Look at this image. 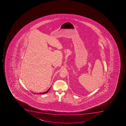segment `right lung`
<instances>
[{
	"instance_id": "obj_1",
	"label": "right lung",
	"mask_w": 126,
	"mask_h": 126,
	"mask_svg": "<svg viewBox=\"0 0 126 126\" xmlns=\"http://www.w3.org/2000/svg\"><path fill=\"white\" fill-rule=\"evenodd\" d=\"M50 88L49 89H48V90L47 91H46V92H43V93H39V94H45V93H47L48 92L49 90H50ZM33 93V94H35L36 93Z\"/></svg>"
}]
</instances>
